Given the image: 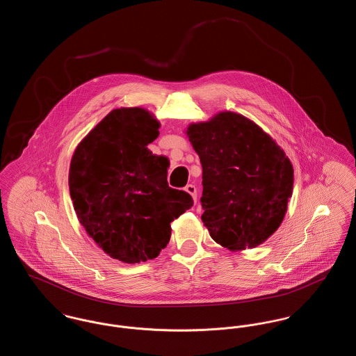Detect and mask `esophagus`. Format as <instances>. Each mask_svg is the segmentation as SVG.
<instances>
[{
    "mask_svg": "<svg viewBox=\"0 0 356 356\" xmlns=\"http://www.w3.org/2000/svg\"><path fill=\"white\" fill-rule=\"evenodd\" d=\"M186 191L193 197V200L196 202V197H197V191H196V186H192V184H188L186 186Z\"/></svg>",
    "mask_w": 356,
    "mask_h": 356,
    "instance_id": "esophagus-1",
    "label": "esophagus"
}]
</instances>
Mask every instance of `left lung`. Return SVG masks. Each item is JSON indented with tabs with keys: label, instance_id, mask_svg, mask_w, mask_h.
I'll use <instances>...</instances> for the list:
<instances>
[{
	"label": "left lung",
	"instance_id": "1",
	"mask_svg": "<svg viewBox=\"0 0 356 356\" xmlns=\"http://www.w3.org/2000/svg\"><path fill=\"white\" fill-rule=\"evenodd\" d=\"M186 135L203 167L202 220L211 237L231 251L264 243L282 224L292 193L286 153L234 112L192 124Z\"/></svg>",
	"mask_w": 356,
	"mask_h": 356
}]
</instances>
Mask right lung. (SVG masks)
<instances>
[{
  "instance_id": "right-lung-1",
  "label": "right lung",
  "mask_w": 356,
  "mask_h": 356,
  "mask_svg": "<svg viewBox=\"0 0 356 356\" xmlns=\"http://www.w3.org/2000/svg\"><path fill=\"white\" fill-rule=\"evenodd\" d=\"M159 127L145 109H113L70 161L69 191L79 220L104 252L124 263L159 256L170 243V222L193 205L186 191L168 186L167 159L147 148Z\"/></svg>"
}]
</instances>
